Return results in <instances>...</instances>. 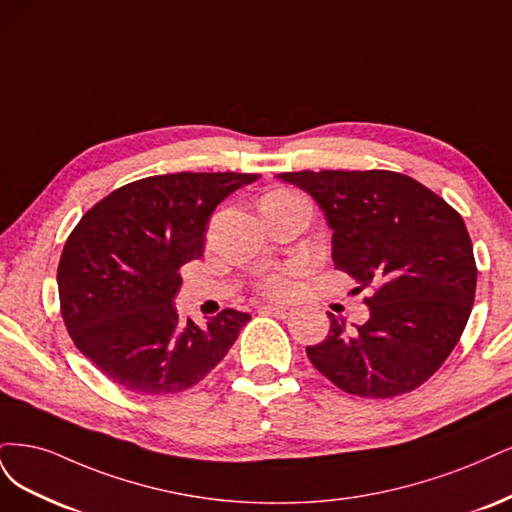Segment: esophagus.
<instances>
[{"instance_id":"esophagus-1","label":"esophagus","mask_w":512,"mask_h":512,"mask_svg":"<svg viewBox=\"0 0 512 512\" xmlns=\"http://www.w3.org/2000/svg\"><path fill=\"white\" fill-rule=\"evenodd\" d=\"M261 312H268V315H272L276 319H289L295 310L291 306H272V304H268V306H261Z\"/></svg>"}]
</instances>
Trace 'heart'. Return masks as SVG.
Wrapping results in <instances>:
<instances>
[{
  "instance_id": "1",
  "label": "heart",
  "mask_w": 512,
  "mask_h": 512,
  "mask_svg": "<svg viewBox=\"0 0 512 512\" xmlns=\"http://www.w3.org/2000/svg\"><path fill=\"white\" fill-rule=\"evenodd\" d=\"M261 289L270 295H287L291 291V270L274 272L263 278Z\"/></svg>"
}]
</instances>
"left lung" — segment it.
I'll use <instances>...</instances> for the list:
<instances>
[{
    "instance_id": "1",
    "label": "left lung",
    "mask_w": 512,
    "mask_h": 512,
    "mask_svg": "<svg viewBox=\"0 0 512 512\" xmlns=\"http://www.w3.org/2000/svg\"><path fill=\"white\" fill-rule=\"evenodd\" d=\"M332 227L334 266L357 280L370 319L355 329L329 312V334L306 346L323 376L361 398L425 383L468 323L476 263L459 212L415 178L389 170L285 172Z\"/></svg>"
}]
</instances>
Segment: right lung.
Instances as JSON below:
<instances>
[{"instance_id": "right-lung-1", "label": "right lung", "mask_w": 512, "mask_h": 512, "mask_svg": "<svg viewBox=\"0 0 512 512\" xmlns=\"http://www.w3.org/2000/svg\"><path fill=\"white\" fill-rule=\"evenodd\" d=\"M257 174L178 172L112 191L74 227L57 285L65 327L97 370L136 393L200 383L232 349L249 312L225 308L204 327L180 321L178 268L204 253L210 214Z\"/></svg>"}]
</instances>
